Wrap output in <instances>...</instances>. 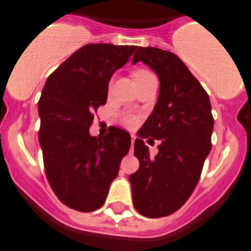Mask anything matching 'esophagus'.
Returning a JSON list of instances; mask_svg holds the SVG:
<instances>
[{"label":"esophagus","instance_id":"1","mask_svg":"<svg viewBox=\"0 0 251 251\" xmlns=\"http://www.w3.org/2000/svg\"><path fill=\"white\" fill-rule=\"evenodd\" d=\"M134 140H136V136H134V134H132V137H130V142H132V146L134 145Z\"/></svg>","mask_w":251,"mask_h":251}]
</instances>
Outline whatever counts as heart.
<instances>
[{
  "mask_svg": "<svg viewBox=\"0 0 251 251\" xmlns=\"http://www.w3.org/2000/svg\"><path fill=\"white\" fill-rule=\"evenodd\" d=\"M151 74L152 73H151V72H149V70L138 69L133 73V78L134 79H138V78H144V76L151 75ZM122 122H123L126 126H128V127H134V126L137 124V118L133 117V115H129V114H127V115H124V117L122 118Z\"/></svg>",
  "mask_w": 251,
  "mask_h": 251,
  "instance_id": "heart-1",
  "label": "heart"
}]
</instances>
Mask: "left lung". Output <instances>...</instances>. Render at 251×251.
I'll return each instance as SVG.
<instances>
[{"label":"left lung","instance_id":"obj_1","mask_svg":"<svg viewBox=\"0 0 251 251\" xmlns=\"http://www.w3.org/2000/svg\"><path fill=\"white\" fill-rule=\"evenodd\" d=\"M142 61L160 79L158 101L134 141L140 168L129 176L133 206L149 218L173 214L191 196L212 149L214 119L206 91L177 55L138 47L132 63ZM161 141L155 158L143 138Z\"/></svg>","mask_w":251,"mask_h":251}]
</instances>
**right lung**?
<instances>
[{
    "instance_id": "obj_1",
    "label": "right lung",
    "mask_w": 251,
    "mask_h": 251,
    "mask_svg": "<svg viewBox=\"0 0 251 251\" xmlns=\"http://www.w3.org/2000/svg\"><path fill=\"white\" fill-rule=\"evenodd\" d=\"M136 46L90 43L76 50L51 75L38 101V138L47 181L60 201L78 212L101 208L130 134L109 127L92 137L93 114L106 103L107 86L115 70L127 63Z\"/></svg>"
}]
</instances>
